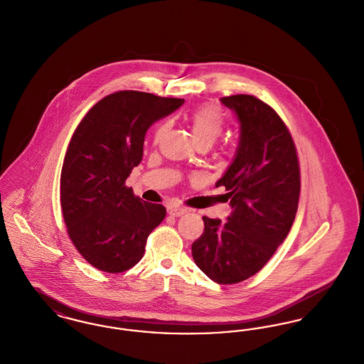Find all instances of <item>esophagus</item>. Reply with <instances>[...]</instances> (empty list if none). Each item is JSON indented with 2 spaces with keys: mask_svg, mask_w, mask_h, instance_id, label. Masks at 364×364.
<instances>
[{
  "mask_svg": "<svg viewBox=\"0 0 364 364\" xmlns=\"http://www.w3.org/2000/svg\"><path fill=\"white\" fill-rule=\"evenodd\" d=\"M169 214L173 215V217H180L183 214H186L188 211V208H183V206H172V208H168Z\"/></svg>",
  "mask_w": 364,
  "mask_h": 364,
  "instance_id": "1",
  "label": "esophagus"
}]
</instances>
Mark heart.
<instances>
[{"label":"heart","instance_id":"heart-1","mask_svg":"<svg viewBox=\"0 0 364 364\" xmlns=\"http://www.w3.org/2000/svg\"><path fill=\"white\" fill-rule=\"evenodd\" d=\"M191 124H192V132L195 141L198 146H206L213 144L218 136L223 134L225 128L226 119L224 112L214 106V105H206L199 109H196L191 114ZM171 127V120H164L156 128L154 132V140L158 141V139L162 136V134ZM225 153H232V147H224Z\"/></svg>","mask_w":364,"mask_h":364}]
</instances>
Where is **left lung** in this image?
<instances>
[{
    "label": "left lung",
    "instance_id": "8db88e82",
    "mask_svg": "<svg viewBox=\"0 0 364 364\" xmlns=\"http://www.w3.org/2000/svg\"><path fill=\"white\" fill-rule=\"evenodd\" d=\"M242 124L236 158L217 181L225 187L228 221L203 217L192 242L196 266L217 284L257 274L292 228L300 195V164L294 138L277 112L254 95L221 98Z\"/></svg>",
    "mask_w": 364,
    "mask_h": 364
}]
</instances>
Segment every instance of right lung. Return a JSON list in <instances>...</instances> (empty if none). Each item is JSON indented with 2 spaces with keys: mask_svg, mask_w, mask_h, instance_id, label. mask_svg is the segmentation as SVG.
I'll return each instance as SVG.
<instances>
[{
  "mask_svg": "<svg viewBox=\"0 0 364 364\" xmlns=\"http://www.w3.org/2000/svg\"><path fill=\"white\" fill-rule=\"evenodd\" d=\"M184 104L124 90L94 105L76 127L60 177V202L70 240L95 269L110 274L143 258L147 237L166 208L141 200L127 177L143 156L149 127Z\"/></svg>",
  "mask_w": 364,
  "mask_h": 364,
  "instance_id": "obj_1",
  "label": "right lung"
}]
</instances>
